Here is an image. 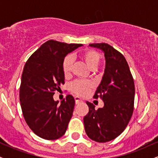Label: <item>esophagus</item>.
Segmentation results:
<instances>
[{
	"mask_svg": "<svg viewBox=\"0 0 158 158\" xmlns=\"http://www.w3.org/2000/svg\"><path fill=\"white\" fill-rule=\"evenodd\" d=\"M75 102H76V104H79V103L82 102V100H81V99L79 97H75Z\"/></svg>",
	"mask_w": 158,
	"mask_h": 158,
	"instance_id": "esophagus-1",
	"label": "esophagus"
}]
</instances>
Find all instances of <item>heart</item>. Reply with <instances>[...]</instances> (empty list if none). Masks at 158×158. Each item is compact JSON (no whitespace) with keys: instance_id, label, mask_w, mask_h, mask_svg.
Here are the masks:
<instances>
[{"instance_id":"1","label":"heart","mask_w":158,"mask_h":158,"mask_svg":"<svg viewBox=\"0 0 158 158\" xmlns=\"http://www.w3.org/2000/svg\"><path fill=\"white\" fill-rule=\"evenodd\" d=\"M80 58L85 63L87 67L91 70H96L100 64V55L99 52L94 50H90V49L85 50L81 53ZM72 64H73L72 56L70 55L66 56L62 63V70L65 77H68L70 75L72 70ZM92 87H93V85L90 81H77L71 85L70 89L74 94L83 97L88 94Z\"/></svg>"}]
</instances>
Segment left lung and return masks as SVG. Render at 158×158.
I'll return each mask as SVG.
<instances>
[{
	"label": "left lung",
	"mask_w": 158,
	"mask_h": 158,
	"mask_svg": "<svg viewBox=\"0 0 158 158\" xmlns=\"http://www.w3.org/2000/svg\"><path fill=\"white\" fill-rule=\"evenodd\" d=\"M104 52V74L94 97H101L104 106L95 109L87 102L89 112L84 117L85 129L92 140L106 143L124 131L134 110L135 84L128 63L122 53L106 43L90 44Z\"/></svg>",
	"instance_id": "8db88e82"
}]
</instances>
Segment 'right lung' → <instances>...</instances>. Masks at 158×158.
Listing matches in <instances>:
<instances>
[{
    "mask_svg": "<svg viewBox=\"0 0 158 158\" xmlns=\"http://www.w3.org/2000/svg\"><path fill=\"white\" fill-rule=\"evenodd\" d=\"M82 44L50 40L29 58L23 68L20 102L25 121L36 135L56 139L64 135L73 115L75 100L68 95L59 105L54 91L64 84L62 63L65 56Z\"/></svg>",
    "mask_w": 158,
    "mask_h": 158,
    "instance_id": "right-lung-1",
    "label": "right lung"
}]
</instances>
